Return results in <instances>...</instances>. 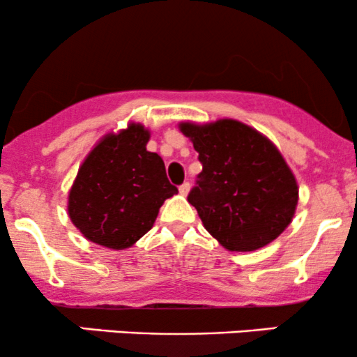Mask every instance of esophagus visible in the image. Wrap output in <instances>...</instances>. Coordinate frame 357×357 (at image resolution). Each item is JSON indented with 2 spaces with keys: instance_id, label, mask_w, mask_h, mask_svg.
I'll list each match as a JSON object with an SVG mask.
<instances>
[{
  "instance_id": "1",
  "label": "esophagus",
  "mask_w": 357,
  "mask_h": 357,
  "mask_svg": "<svg viewBox=\"0 0 357 357\" xmlns=\"http://www.w3.org/2000/svg\"><path fill=\"white\" fill-rule=\"evenodd\" d=\"M190 188H191V184L188 183V181H184L181 186H179V192H181L183 196H186L188 195V191H190Z\"/></svg>"
}]
</instances>
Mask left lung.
Instances as JSON below:
<instances>
[{"label": "left lung", "instance_id": "1", "mask_svg": "<svg viewBox=\"0 0 357 357\" xmlns=\"http://www.w3.org/2000/svg\"><path fill=\"white\" fill-rule=\"evenodd\" d=\"M203 171L188 195L204 228L231 252L275 240L292 221L297 183L267 137L238 121L181 124Z\"/></svg>", "mask_w": 357, "mask_h": 357}]
</instances>
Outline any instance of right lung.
Segmentation results:
<instances>
[{"instance_id":"right-lung-1","label":"right lung","mask_w":357,"mask_h":357,"mask_svg":"<svg viewBox=\"0 0 357 357\" xmlns=\"http://www.w3.org/2000/svg\"><path fill=\"white\" fill-rule=\"evenodd\" d=\"M149 132L130 124L87 155L68 196V215L85 238L122 250L153 228L165 199L178 192L161 155L146 149Z\"/></svg>"}]
</instances>
